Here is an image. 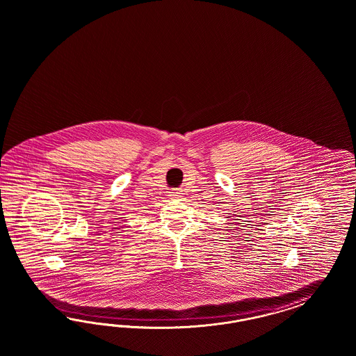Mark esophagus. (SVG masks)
I'll return each instance as SVG.
<instances>
[{"label":"esophagus","mask_w":356,"mask_h":356,"mask_svg":"<svg viewBox=\"0 0 356 356\" xmlns=\"http://www.w3.org/2000/svg\"><path fill=\"white\" fill-rule=\"evenodd\" d=\"M170 195H171V198H173V200H179V198L183 197V193H181V191H176V192H172Z\"/></svg>","instance_id":"obj_1"}]
</instances>
